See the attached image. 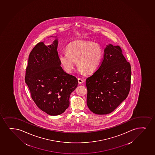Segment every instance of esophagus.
I'll return each mask as SVG.
<instances>
[{"label": "esophagus", "mask_w": 155, "mask_h": 155, "mask_svg": "<svg viewBox=\"0 0 155 155\" xmlns=\"http://www.w3.org/2000/svg\"><path fill=\"white\" fill-rule=\"evenodd\" d=\"M78 80L79 84H82L84 81V80L82 78H78Z\"/></svg>", "instance_id": "esophagus-1"}]
</instances>
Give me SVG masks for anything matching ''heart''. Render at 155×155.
Listing matches in <instances>:
<instances>
[{
	"instance_id": "heart-1",
	"label": "heart",
	"mask_w": 155,
	"mask_h": 155,
	"mask_svg": "<svg viewBox=\"0 0 155 155\" xmlns=\"http://www.w3.org/2000/svg\"><path fill=\"white\" fill-rule=\"evenodd\" d=\"M67 52L58 54V59L66 71L71 73L76 66V61L81 73L91 74L98 68L102 58L103 51L96 43L79 40L69 44Z\"/></svg>"
}]
</instances>
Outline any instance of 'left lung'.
<instances>
[{
    "instance_id": "1",
    "label": "left lung",
    "mask_w": 155,
    "mask_h": 155,
    "mask_svg": "<svg viewBox=\"0 0 155 155\" xmlns=\"http://www.w3.org/2000/svg\"><path fill=\"white\" fill-rule=\"evenodd\" d=\"M131 77V65L121 48L106 45L100 66L86 79L87 104L90 110L98 115L114 111L129 94Z\"/></svg>"
}]
</instances>
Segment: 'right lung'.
<instances>
[{"instance_id": "right-lung-1", "label": "right lung", "mask_w": 155, "mask_h": 155, "mask_svg": "<svg viewBox=\"0 0 155 155\" xmlns=\"http://www.w3.org/2000/svg\"><path fill=\"white\" fill-rule=\"evenodd\" d=\"M53 44L39 42L29 54L25 81L31 98L41 110L51 116L61 115L69 105V97L77 87L76 77L61 66L57 37Z\"/></svg>"}]
</instances>
